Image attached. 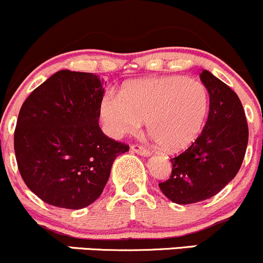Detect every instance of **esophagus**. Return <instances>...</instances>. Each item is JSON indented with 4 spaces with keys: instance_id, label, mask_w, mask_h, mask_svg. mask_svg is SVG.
Listing matches in <instances>:
<instances>
[{
    "instance_id": "1",
    "label": "esophagus",
    "mask_w": 263,
    "mask_h": 263,
    "mask_svg": "<svg viewBox=\"0 0 263 263\" xmlns=\"http://www.w3.org/2000/svg\"><path fill=\"white\" fill-rule=\"evenodd\" d=\"M132 151H135V153L140 154V155H144V156H147L150 155V150L146 146H144V145H140V144H134L131 146Z\"/></svg>"
}]
</instances>
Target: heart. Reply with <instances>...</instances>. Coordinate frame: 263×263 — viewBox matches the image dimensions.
<instances>
[{
    "label": "heart",
    "mask_w": 263,
    "mask_h": 263,
    "mask_svg": "<svg viewBox=\"0 0 263 263\" xmlns=\"http://www.w3.org/2000/svg\"><path fill=\"white\" fill-rule=\"evenodd\" d=\"M210 97L205 85L184 76L137 79L118 97L105 94L99 105L103 128L113 139L132 135L146 121L159 147L176 153L190 146L208 119Z\"/></svg>",
    "instance_id": "1"
}]
</instances>
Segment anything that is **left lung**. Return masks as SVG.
<instances>
[{"mask_svg": "<svg viewBox=\"0 0 263 263\" xmlns=\"http://www.w3.org/2000/svg\"><path fill=\"white\" fill-rule=\"evenodd\" d=\"M210 95V109L202 132L184 151L171 158L169 179L161 192L179 205L213 197L240 169L248 144V124L238 95L213 73L200 75Z\"/></svg>", "mask_w": 263, "mask_h": 263, "instance_id": "obj_1", "label": "left lung"}]
</instances>
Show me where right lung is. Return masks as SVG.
Instances as JSON below:
<instances>
[{
	"label": "right lung",
	"instance_id": "1",
	"mask_svg": "<svg viewBox=\"0 0 263 263\" xmlns=\"http://www.w3.org/2000/svg\"><path fill=\"white\" fill-rule=\"evenodd\" d=\"M97 75L62 70L24 102L14 134L21 178L52 206L86 208L104 190L115 159L129 150L103 134Z\"/></svg>",
	"mask_w": 263,
	"mask_h": 263
}]
</instances>
